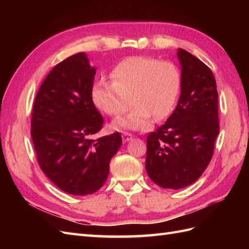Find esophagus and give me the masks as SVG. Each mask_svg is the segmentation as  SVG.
I'll use <instances>...</instances> for the list:
<instances>
[{
  "label": "esophagus",
  "mask_w": 249,
  "mask_h": 249,
  "mask_svg": "<svg viewBox=\"0 0 249 249\" xmlns=\"http://www.w3.org/2000/svg\"><path fill=\"white\" fill-rule=\"evenodd\" d=\"M122 137H123L124 142H127V141H130V140L133 139V135L130 134V133H127V132H124L122 134Z\"/></svg>",
  "instance_id": "34e87169"
}]
</instances>
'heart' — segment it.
I'll use <instances>...</instances> for the list:
<instances>
[{"mask_svg":"<svg viewBox=\"0 0 249 249\" xmlns=\"http://www.w3.org/2000/svg\"><path fill=\"white\" fill-rule=\"evenodd\" d=\"M110 77L112 81L102 79L92 86L91 97L97 108L117 116L131 107L132 100L136 103L129 114L115 120L118 129H145L154 115L166 117L179 93L180 73L170 61L129 57L114 66Z\"/></svg>","mask_w":249,"mask_h":249,"instance_id":"obj_1","label":"heart"}]
</instances>
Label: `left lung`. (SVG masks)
<instances>
[{"label":"left lung","instance_id":"1","mask_svg":"<svg viewBox=\"0 0 249 249\" xmlns=\"http://www.w3.org/2000/svg\"><path fill=\"white\" fill-rule=\"evenodd\" d=\"M182 73L177 108L147 139L145 168L164 189H182L196 182L212 159L219 134L215 77L198 58L178 49Z\"/></svg>","mask_w":249,"mask_h":249}]
</instances>
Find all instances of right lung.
Listing matches in <instances>:
<instances>
[{
  "mask_svg": "<svg viewBox=\"0 0 249 249\" xmlns=\"http://www.w3.org/2000/svg\"><path fill=\"white\" fill-rule=\"evenodd\" d=\"M94 76L85 53L66 58L44 79L33 105L37 161L53 184L72 195L101 189L123 143L118 132L95 139L104 119L91 97Z\"/></svg>",
  "mask_w": 249,
  "mask_h": 249,
  "instance_id": "add662e5",
  "label": "right lung"
}]
</instances>
